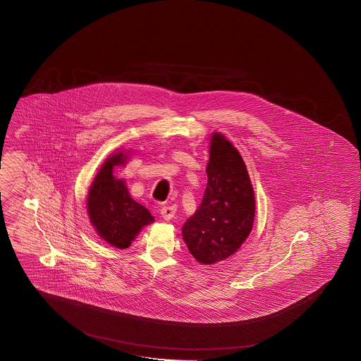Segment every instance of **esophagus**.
<instances>
[{
  "label": "esophagus",
  "mask_w": 361,
  "mask_h": 361,
  "mask_svg": "<svg viewBox=\"0 0 361 361\" xmlns=\"http://www.w3.org/2000/svg\"><path fill=\"white\" fill-rule=\"evenodd\" d=\"M176 212H177V207L176 205H165L163 208L160 209V214L163 219L169 221V219L175 217Z\"/></svg>",
  "instance_id": "obj_1"
}]
</instances>
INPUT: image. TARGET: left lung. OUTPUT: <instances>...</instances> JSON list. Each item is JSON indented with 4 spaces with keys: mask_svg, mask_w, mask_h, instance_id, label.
I'll use <instances>...</instances> for the list:
<instances>
[{
    "mask_svg": "<svg viewBox=\"0 0 361 361\" xmlns=\"http://www.w3.org/2000/svg\"><path fill=\"white\" fill-rule=\"evenodd\" d=\"M209 152L205 193L183 226L189 252L202 264L237 252L252 231L255 213L252 181L240 152L219 132L210 139Z\"/></svg>",
    "mask_w": 361,
    "mask_h": 361,
    "instance_id": "8db88e82",
    "label": "left lung"
}]
</instances>
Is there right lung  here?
Instances as JSON below:
<instances>
[{
	"mask_svg": "<svg viewBox=\"0 0 361 361\" xmlns=\"http://www.w3.org/2000/svg\"><path fill=\"white\" fill-rule=\"evenodd\" d=\"M126 161V153L111 154L99 169L87 196L92 226L102 240L118 249H127L142 226L154 221L149 210L130 196L126 181L114 176L115 166Z\"/></svg>",
	"mask_w": 361,
	"mask_h": 361,
	"instance_id": "obj_1",
	"label": "right lung"
}]
</instances>
